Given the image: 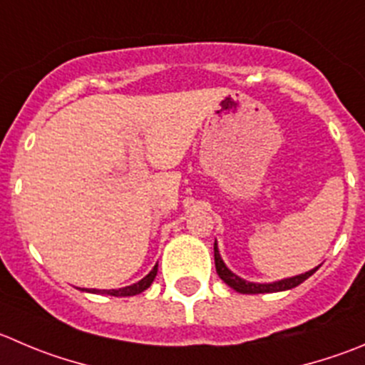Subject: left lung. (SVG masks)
<instances>
[{
    "mask_svg": "<svg viewBox=\"0 0 365 365\" xmlns=\"http://www.w3.org/2000/svg\"><path fill=\"white\" fill-rule=\"evenodd\" d=\"M215 267H217V274L220 276V279L240 294H269V292H281V290H290L294 289V287H297V284L303 283L304 279H308V277L319 269V267H315V269L308 270V272L304 274H299V276L287 277V279L274 281V283H249V281L238 277L237 274H232L231 270L225 267V263L222 262L220 255H218L217 242H215Z\"/></svg>",
    "mask_w": 365,
    "mask_h": 365,
    "instance_id": "obj_1",
    "label": "left lung"
}]
</instances>
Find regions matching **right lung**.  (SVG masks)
Masks as SVG:
<instances>
[{"mask_svg": "<svg viewBox=\"0 0 365 365\" xmlns=\"http://www.w3.org/2000/svg\"><path fill=\"white\" fill-rule=\"evenodd\" d=\"M155 274H158V265L154 267V269L150 270V272L147 274V276L143 277L141 281H138V283L130 284V287H123V289H118V290H91V292L95 294H107V296H114V297H125V296H136V294H141L143 290H147L148 287L152 284V281H154Z\"/></svg>", "mask_w": 365, "mask_h": 365, "instance_id": "add662e5", "label": "right lung"}]
</instances>
